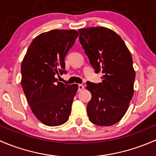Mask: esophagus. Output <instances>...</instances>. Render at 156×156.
Instances as JSON below:
<instances>
[{
	"label": "esophagus",
	"mask_w": 156,
	"mask_h": 156,
	"mask_svg": "<svg viewBox=\"0 0 156 156\" xmlns=\"http://www.w3.org/2000/svg\"><path fill=\"white\" fill-rule=\"evenodd\" d=\"M78 91H81L82 90H84V88L83 84H78Z\"/></svg>",
	"instance_id": "34e87169"
}]
</instances>
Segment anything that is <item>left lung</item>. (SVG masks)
<instances>
[{
  "label": "left lung",
  "instance_id": "1",
  "mask_svg": "<svg viewBox=\"0 0 156 156\" xmlns=\"http://www.w3.org/2000/svg\"><path fill=\"white\" fill-rule=\"evenodd\" d=\"M78 31L80 43L95 73L103 74L102 82H87L91 93L88 118L96 125L111 126L125 115L133 97L135 72L131 54L112 30L91 27Z\"/></svg>",
  "mask_w": 156,
  "mask_h": 156
}]
</instances>
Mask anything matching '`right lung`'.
Returning a JSON list of instances; mask_svg holds the SVG:
<instances>
[{"instance_id": "add662e5", "label": "right lung", "mask_w": 156, "mask_h": 156, "mask_svg": "<svg viewBox=\"0 0 156 156\" xmlns=\"http://www.w3.org/2000/svg\"><path fill=\"white\" fill-rule=\"evenodd\" d=\"M78 36L75 30H52L32 41L21 66L22 87L31 111L45 125L59 126L69 120L78 85L57 81L66 73L65 57Z\"/></svg>"}]
</instances>
